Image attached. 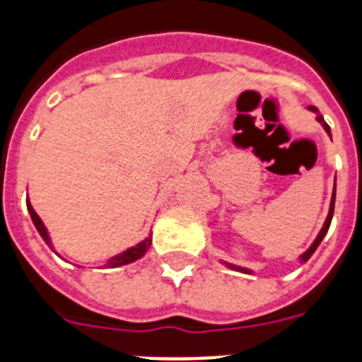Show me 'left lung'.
<instances>
[{"mask_svg": "<svg viewBox=\"0 0 362 362\" xmlns=\"http://www.w3.org/2000/svg\"><path fill=\"white\" fill-rule=\"evenodd\" d=\"M310 110L312 112H317V121L319 123L322 124V127H325V130L328 134H330V127H328V124H326V121L322 119V116H319V110L315 107H310ZM334 204H335V188H334V196H332V204H330V212H328V217H326V221H325V225H322V228H321V232H319V235L317 238H315V241L312 243V246H310L308 250L305 252V254L300 255V261H303V263H305V261H308L310 257H312V254L315 250H317V246L321 245V241H322V238H325L326 235V232H328V228H330V223H332V217H334ZM230 268H235V270H241V272H248L246 270V268H241V267H233V264H228Z\"/></svg>", "mask_w": 362, "mask_h": 362, "instance_id": "8db88e82", "label": "left lung"}]
</instances>
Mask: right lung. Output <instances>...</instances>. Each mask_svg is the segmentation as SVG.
Returning <instances> with one entry per match:
<instances>
[{
    "label": "right lung",
    "instance_id": "add662e5",
    "mask_svg": "<svg viewBox=\"0 0 362 362\" xmlns=\"http://www.w3.org/2000/svg\"><path fill=\"white\" fill-rule=\"evenodd\" d=\"M27 209H28V214H30V217H32V223H34V226L37 228V232H40V235L43 238V241L47 243V245H50V238H49V233H47V228H45L43 221H41L40 216L34 212V209L30 206V203H27ZM150 245H152V239L150 238L145 239V241L139 243V245L132 246V248H129V250H124L123 254L108 259L107 267H123V264L132 263V261H136V259L143 257V255L146 254V250L150 248Z\"/></svg>",
    "mask_w": 362,
    "mask_h": 362
}]
</instances>
